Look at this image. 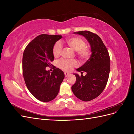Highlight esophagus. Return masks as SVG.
<instances>
[{
	"label": "esophagus",
	"mask_w": 134,
	"mask_h": 134,
	"mask_svg": "<svg viewBox=\"0 0 134 134\" xmlns=\"http://www.w3.org/2000/svg\"><path fill=\"white\" fill-rule=\"evenodd\" d=\"M64 74H65V77H67V76H68L69 75H70V73H69V72H64Z\"/></svg>",
	"instance_id": "1"
}]
</instances>
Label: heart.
Segmentation results:
<instances>
[{
  "label": "heart",
  "instance_id": "b5f03b06",
  "mask_svg": "<svg viewBox=\"0 0 134 134\" xmlns=\"http://www.w3.org/2000/svg\"><path fill=\"white\" fill-rule=\"evenodd\" d=\"M66 42L69 47H70L72 50L76 52L77 56L82 60H86L89 54L90 51L88 47L86 46V42L84 40L79 37H72L66 39ZM62 44L57 42L53 47L52 53L55 58H57L60 55L62 51ZM77 65V62L75 60H60L58 63V66L62 69L69 71L71 69Z\"/></svg>",
  "mask_w": 134,
  "mask_h": 134
}]
</instances>
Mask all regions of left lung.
Wrapping results in <instances>:
<instances>
[{"label":"left lung","instance_id":"1","mask_svg":"<svg viewBox=\"0 0 134 134\" xmlns=\"http://www.w3.org/2000/svg\"><path fill=\"white\" fill-rule=\"evenodd\" d=\"M87 39L91 46V57L76 70L87 74L79 76L74 73L76 82L71 87L74 95L83 101L97 98L106 86L110 71V59L106 47L99 36L88 31L74 32Z\"/></svg>","mask_w":134,"mask_h":134}]
</instances>
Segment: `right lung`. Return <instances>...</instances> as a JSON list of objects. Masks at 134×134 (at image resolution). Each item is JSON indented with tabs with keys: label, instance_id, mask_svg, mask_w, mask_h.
<instances>
[{
	"label": "right lung",
	"instance_id": "right-lung-1",
	"mask_svg": "<svg viewBox=\"0 0 134 134\" xmlns=\"http://www.w3.org/2000/svg\"><path fill=\"white\" fill-rule=\"evenodd\" d=\"M62 37L61 35H40L29 43L23 52L22 69L26 86L31 94L42 102L55 98L65 77L59 68L51 72L46 70L54 60V44Z\"/></svg>",
	"mask_w": 134,
	"mask_h": 134
}]
</instances>
